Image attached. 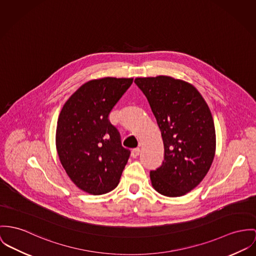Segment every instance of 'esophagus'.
Returning <instances> with one entry per match:
<instances>
[{
    "label": "esophagus",
    "mask_w": 256,
    "mask_h": 256,
    "mask_svg": "<svg viewBox=\"0 0 256 256\" xmlns=\"http://www.w3.org/2000/svg\"><path fill=\"white\" fill-rule=\"evenodd\" d=\"M140 153V149L139 148H134L132 151V157L136 158Z\"/></svg>",
    "instance_id": "34e87169"
}]
</instances>
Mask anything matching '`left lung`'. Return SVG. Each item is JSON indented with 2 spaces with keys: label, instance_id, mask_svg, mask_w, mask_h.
I'll list each match as a JSON object with an SVG mask.
<instances>
[{
  "label": "left lung",
  "instance_id": "1",
  "mask_svg": "<svg viewBox=\"0 0 256 256\" xmlns=\"http://www.w3.org/2000/svg\"><path fill=\"white\" fill-rule=\"evenodd\" d=\"M148 100L164 141V160L150 172L152 186L166 197L190 192L206 176L216 153L210 110L191 84L158 76L134 80Z\"/></svg>",
  "mask_w": 256,
  "mask_h": 256
}]
</instances>
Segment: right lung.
I'll return each instance as SVG.
<instances>
[{
  "mask_svg": "<svg viewBox=\"0 0 256 256\" xmlns=\"http://www.w3.org/2000/svg\"><path fill=\"white\" fill-rule=\"evenodd\" d=\"M134 79L103 78L84 84L64 104L56 149L62 166L80 190L101 195L118 186L130 151L109 115Z\"/></svg>",
  "mask_w": 256,
  "mask_h": 256,
  "instance_id": "add662e5",
  "label": "right lung"
}]
</instances>
